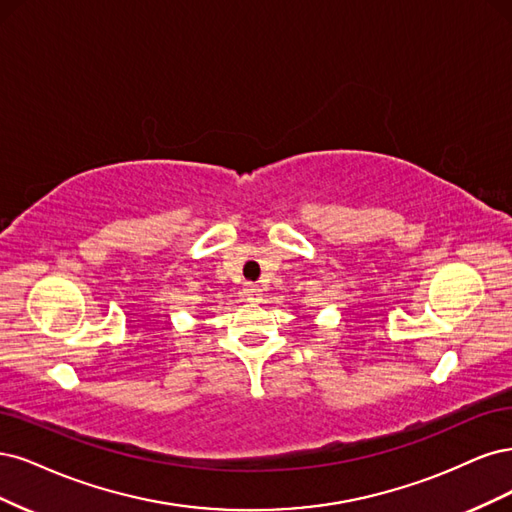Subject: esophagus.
Segmentation results:
<instances>
[{"label":"esophagus","instance_id":"34e87169","mask_svg":"<svg viewBox=\"0 0 512 512\" xmlns=\"http://www.w3.org/2000/svg\"><path fill=\"white\" fill-rule=\"evenodd\" d=\"M244 298H246V302H257L261 298V289L257 285H246L244 287Z\"/></svg>","mask_w":512,"mask_h":512}]
</instances>
